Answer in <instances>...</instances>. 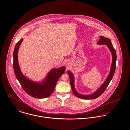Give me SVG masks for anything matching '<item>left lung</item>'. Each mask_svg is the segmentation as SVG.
<instances>
[{
	"label": "left lung",
	"mask_w": 130,
	"mask_h": 130,
	"mask_svg": "<svg viewBox=\"0 0 130 130\" xmlns=\"http://www.w3.org/2000/svg\"><path fill=\"white\" fill-rule=\"evenodd\" d=\"M100 39L98 41L97 44L107 45L111 53L112 58V63L111 65L110 72L107 77L106 79L104 82V83L101 85V86L96 91L94 92L93 93L89 95H82L78 93L76 91L75 87V84H74L75 77L73 74L70 71H67V73L69 75V77H70V84H71L72 91L76 97L82 99H94L99 97L100 96L102 95L103 93L106 89L107 86L108 85V84H109L110 82L111 81V80L112 79L113 76L115 74V71L116 69V51L112 46L111 41L109 39L107 38L102 36H100Z\"/></svg>",
	"instance_id": "left-lung-1"
}]
</instances>
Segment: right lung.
Masks as SVG:
<instances>
[{
	"label": "right lung",
	"mask_w": 130,
	"mask_h": 130,
	"mask_svg": "<svg viewBox=\"0 0 130 130\" xmlns=\"http://www.w3.org/2000/svg\"><path fill=\"white\" fill-rule=\"evenodd\" d=\"M23 41V39H21L17 43L13 53V67L15 76L24 90L28 95L38 99L47 98L53 93L58 79L65 73V67L52 69L41 82H35L29 79L23 75L18 62V51Z\"/></svg>",
	"instance_id": "add662e5"
}]
</instances>
